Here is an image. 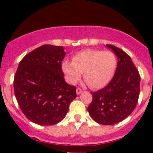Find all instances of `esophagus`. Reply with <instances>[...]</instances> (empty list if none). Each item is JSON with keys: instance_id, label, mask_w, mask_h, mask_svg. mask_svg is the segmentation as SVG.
<instances>
[{"instance_id": "1", "label": "esophagus", "mask_w": 153, "mask_h": 153, "mask_svg": "<svg viewBox=\"0 0 153 153\" xmlns=\"http://www.w3.org/2000/svg\"><path fill=\"white\" fill-rule=\"evenodd\" d=\"M81 92H82V89H80V88H77V89H76V93L78 94V95H79V94L81 93Z\"/></svg>"}]
</instances>
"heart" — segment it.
Returning <instances> with one entry per match:
<instances>
[{"label": "heart", "mask_w": 153, "mask_h": 153, "mask_svg": "<svg viewBox=\"0 0 153 153\" xmlns=\"http://www.w3.org/2000/svg\"><path fill=\"white\" fill-rule=\"evenodd\" d=\"M117 59L110 51L87 49L78 52L72 58V61H64L62 69L67 81L75 84L84 72V78L94 89H100L107 85L115 75Z\"/></svg>", "instance_id": "heart-1"}]
</instances>
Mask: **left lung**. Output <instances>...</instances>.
Here are the masks:
<instances>
[{
  "label": "left lung",
  "mask_w": 153,
  "mask_h": 153,
  "mask_svg": "<svg viewBox=\"0 0 153 153\" xmlns=\"http://www.w3.org/2000/svg\"><path fill=\"white\" fill-rule=\"evenodd\" d=\"M106 47L118 58L116 70L107 86L91 92L92 101L87 110L98 124L112 125L122 121L135 109L140 94L141 77L124 51L110 44H106Z\"/></svg>",
  "instance_id": "1"
}]
</instances>
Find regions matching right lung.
<instances>
[{
	"instance_id": "1",
	"label": "right lung",
	"mask_w": 153,
	"mask_h": 153,
	"mask_svg": "<svg viewBox=\"0 0 153 153\" xmlns=\"http://www.w3.org/2000/svg\"><path fill=\"white\" fill-rule=\"evenodd\" d=\"M65 55L63 47L46 44L20 61L13 82L15 95L23 113L35 124L59 123L76 98V87L64 78L61 62Z\"/></svg>"
}]
</instances>
